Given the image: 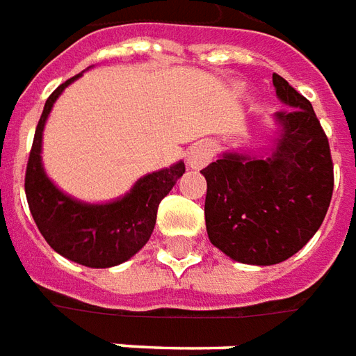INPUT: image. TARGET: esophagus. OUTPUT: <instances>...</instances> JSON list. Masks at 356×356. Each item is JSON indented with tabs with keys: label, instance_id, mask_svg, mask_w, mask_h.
I'll return each mask as SVG.
<instances>
[{
	"label": "esophagus",
	"instance_id": "1",
	"mask_svg": "<svg viewBox=\"0 0 356 356\" xmlns=\"http://www.w3.org/2000/svg\"><path fill=\"white\" fill-rule=\"evenodd\" d=\"M213 157V145L209 142H197L188 149V165L191 168H203Z\"/></svg>",
	"mask_w": 356,
	"mask_h": 356
}]
</instances>
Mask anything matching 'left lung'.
Listing matches in <instances>:
<instances>
[{"label": "left lung", "instance_id": "8db88e82", "mask_svg": "<svg viewBox=\"0 0 356 356\" xmlns=\"http://www.w3.org/2000/svg\"><path fill=\"white\" fill-rule=\"evenodd\" d=\"M272 82L289 107L276 113L282 130L274 153H226L201 170L211 243L234 261L261 266L282 263L307 245L334 193L330 143L311 102L276 72Z\"/></svg>", "mask_w": 356, "mask_h": 356}]
</instances>
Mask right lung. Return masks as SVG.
<instances>
[{
    "label": "right lung",
    "instance_id": "add662e5",
    "mask_svg": "<svg viewBox=\"0 0 356 356\" xmlns=\"http://www.w3.org/2000/svg\"><path fill=\"white\" fill-rule=\"evenodd\" d=\"M67 80L47 97L38 120L24 174V191L38 230L57 253L90 268H109L138 253L155 228L161 199L186 172L184 163L143 176L124 197L107 205H86L59 191L45 176L40 151L45 118L55 99L74 82Z\"/></svg>",
    "mask_w": 356,
    "mask_h": 356
}]
</instances>
